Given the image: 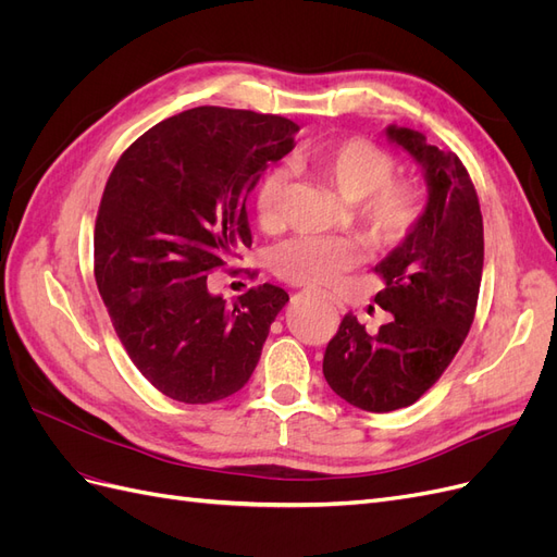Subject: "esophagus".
<instances>
[{"label": "esophagus", "instance_id": "esophagus-1", "mask_svg": "<svg viewBox=\"0 0 557 557\" xmlns=\"http://www.w3.org/2000/svg\"><path fill=\"white\" fill-rule=\"evenodd\" d=\"M327 299H330V301H332V305H339V299H336V297H332V295H330V297H327Z\"/></svg>", "mask_w": 557, "mask_h": 557}]
</instances>
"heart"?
<instances>
[{
	"label": "heart",
	"instance_id": "obj_1",
	"mask_svg": "<svg viewBox=\"0 0 557 557\" xmlns=\"http://www.w3.org/2000/svg\"><path fill=\"white\" fill-rule=\"evenodd\" d=\"M311 170L339 195L352 201V211L374 246L391 248L411 237L425 211V188L416 176H395V158L362 137L342 139L307 156ZM288 174L269 170L256 188L252 209L258 225L274 232L283 223V195ZM364 260L358 237H295L274 256L276 274L307 288H332Z\"/></svg>",
	"mask_w": 557,
	"mask_h": 557
}]
</instances>
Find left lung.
Returning <instances> with one entry per match:
<instances>
[{"label": "left lung", "instance_id": "8db88e82", "mask_svg": "<svg viewBox=\"0 0 557 557\" xmlns=\"http://www.w3.org/2000/svg\"><path fill=\"white\" fill-rule=\"evenodd\" d=\"M387 137L425 170L428 207L374 269L385 283L374 301L391 323L367 332L346 313L323 358L332 391L372 413L411 407L442 379L474 323L483 274V218L462 160L409 127H387Z\"/></svg>", "mask_w": 557, "mask_h": 557}]
</instances>
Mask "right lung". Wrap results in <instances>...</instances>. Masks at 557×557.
<instances>
[{
  "label": "right lung",
  "instance_id": "add662e5",
  "mask_svg": "<svg viewBox=\"0 0 557 557\" xmlns=\"http://www.w3.org/2000/svg\"><path fill=\"white\" fill-rule=\"evenodd\" d=\"M295 132L281 115L197 107L144 132L113 166L95 221V281L129 360L166 397L239 393L290 299L264 283L225 307L207 276L250 248L246 199L295 148Z\"/></svg>",
  "mask_w": 557,
  "mask_h": 557
}]
</instances>
